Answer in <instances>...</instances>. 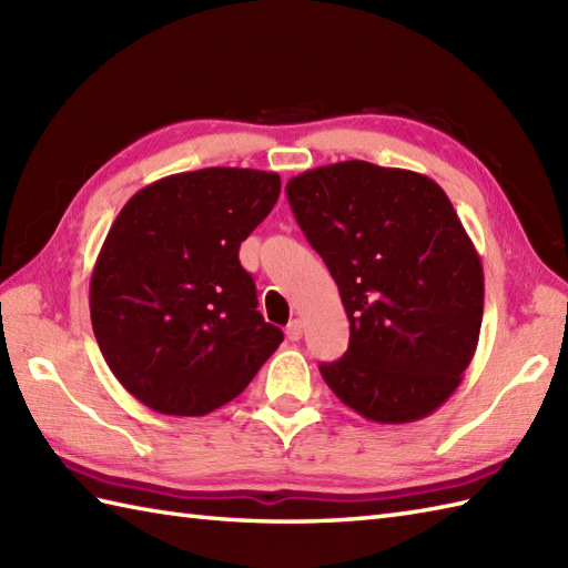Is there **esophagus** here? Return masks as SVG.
Returning <instances> with one entry per match:
<instances>
[{"mask_svg":"<svg viewBox=\"0 0 568 568\" xmlns=\"http://www.w3.org/2000/svg\"><path fill=\"white\" fill-rule=\"evenodd\" d=\"M303 329H305V324H303V320H293L291 324H287V329H285V334H287V339H291V342H297V339H303Z\"/></svg>","mask_w":568,"mask_h":568,"instance_id":"obj_1","label":"esophagus"}]
</instances>
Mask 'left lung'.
Wrapping results in <instances>:
<instances>
[{"label": "left lung", "mask_w": 568, "mask_h": 568, "mask_svg": "<svg viewBox=\"0 0 568 568\" xmlns=\"http://www.w3.org/2000/svg\"><path fill=\"white\" fill-rule=\"evenodd\" d=\"M339 285L348 348L320 373L381 425L432 415L462 383L484 320V265L446 192L403 168L344 161L285 185Z\"/></svg>", "instance_id": "left-lung-1"}]
</instances>
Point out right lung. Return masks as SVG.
<instances>
[{"mask_svg": "<svg viewBox=\"0 0 568 568\" xmlns=\"http://www.w3.org/2000/svg\"><path fill=\"white\" fill-rule=\"evenodd\" d=\"M277 195V173L202 168L155 180L114 220L90 281L92 329L116 381L155 413H212L281 346L239 263Z\"/></svg>", "mask_w": 568, "mask_h": 568, "instance_id": "obj_1", "label": "right lung"}]
</instances>
